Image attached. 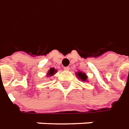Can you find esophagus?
I'll return each mask as SVG.
<instances>
[{
  "mask_svg": "<svg viewBox=\"0 0 129 129\" xmlns=\"http://www.w3.org/2000/svg\"><path fill=\"white\" fill-rule=\"evenodd\" d=\"M63 69H64L65 71H69V70H70V67H69V66H67V67H64V68H63Z\"/></svg>",
  "mask_w": 129,
  "mask_h": 129,
  "instance_id": "1",
  "label": "esophagus"
}]
</instances>
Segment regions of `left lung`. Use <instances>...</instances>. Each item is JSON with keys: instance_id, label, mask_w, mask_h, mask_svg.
Wrapping results in <instances>:
<instances>
[{"instance_id": "left-lung-1", "label": "left lung", "mask_w": 129, "mask_h": 129, "mask_svg": "<svg viewBox=\"0 0 129 129\" xmlns=\"http://www.w3.org/2000/svg\"><path fill=\"white\" fill-rule=\"evenodd\" d=\"M76 76H78V78H79L82 81H87V76L86 73H82L81 71H79L78 73H76Z\"/></svg>"}]
</instances>
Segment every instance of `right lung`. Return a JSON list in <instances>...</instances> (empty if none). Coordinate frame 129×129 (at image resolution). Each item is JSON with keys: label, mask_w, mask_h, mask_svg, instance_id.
Here are the masks:
<instances>
[{"label": "right lung", "mask_w": 129, "mask_h": 129, "mask_svg": "<svg viewBox=\"0 0 129 129\" xmlns=\"http://www.w3.org/2000/svg\"><path fill=\"white\" fill-rule=\"evenodd\" d=\"M56 72H57V71H56V69H54V68H51V69H50V70L48 71V73H47V76H51L54 75Z\"/></svg>", "instance_id": "1"}]
</instances>
